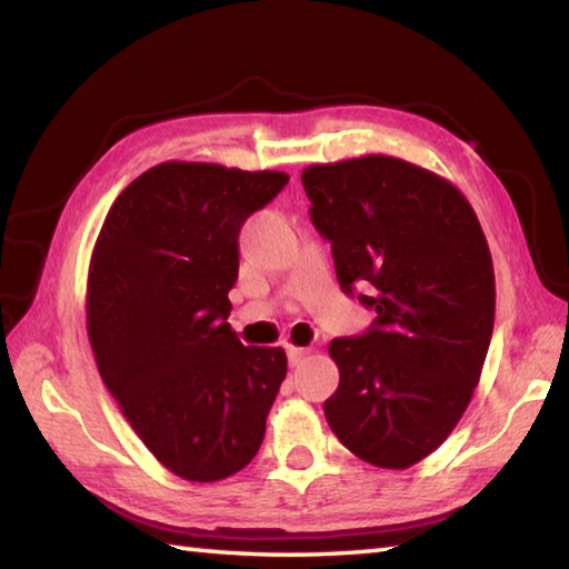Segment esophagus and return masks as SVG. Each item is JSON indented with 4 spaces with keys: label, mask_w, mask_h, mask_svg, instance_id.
<instances>
[{
    "label": "esophagus",
    "mask_w": 569,
    "mask_h": 569,
    "mask_svg": "<svg viewBox=\"0 0 569 569\" xmlns=\"http://www.w3.org/2000/svg\"><path fill=\"white\" fill-rule=\"evenodd\" d=\"M286 353H288V363L298 366L308 356V350L306 348H296V346H286Z\"/></svg>",
    "instance_id": "obj_1"
}]
</instances>
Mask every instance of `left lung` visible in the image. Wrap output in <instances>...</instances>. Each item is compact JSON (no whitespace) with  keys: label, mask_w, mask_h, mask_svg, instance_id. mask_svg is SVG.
I'll use <instances>...</instances> for the list:
<instances>
[{"label":"left lung","mask_w":569,"mask_h":569,"mask_svg":"<svg viewBox=\"0 0 569 569\" xmlns=\"http://www.w3.org/2000/svg\"><path fill=\"white\" fill-rule=\"evenodd\" d=\"M316 231L346 296L376 320L333 338L330 430L378 468L402 470L442 446L478 386L495 323L488 241L468 199L396 157L313 163L301 173Z\"/></svg>","instance_id":"1"}]
</instances>
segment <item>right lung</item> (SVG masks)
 Listing matches in <instances>:
<instances>
[{
	"label": "right lung",
	"instance_id": "right-lung-1",
	"mask_svg": "<svg viewBox=\"0 0 569 569\" xmlns=\"http://www.w3.org/2000/svg\"><path fill=\"white\" fill-rule=\"evenodd\" d=\"M286 183L281 171L159 163L119 193L91 253L87 330L101 380L183 480L246 468L286 378L283 348H246L226 323L241 226Z\"/></svg>",
	"mask_w": 569,
	"mask_h": 569
}]
</instances>
